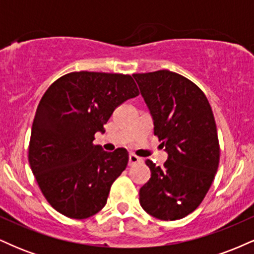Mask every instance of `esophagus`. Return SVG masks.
Returning a JSON list of instances; mask_svg holds the SVG:
<instances>
[{
    "label": "esophagus",
    "mask_w": 254,
    "mask_h": 254,
    "mask_svg": "<svg viewBox=\"0 0 254 254\" xmlns=\"http://www.w3.org/2000/svg\"><path fill=\"white\" fill-rule=\"evenodd\" d=\"M142 159L138 157L135 154H130L129 155V165H135V164H141Z\"/></svg>",
    "instance_id": "34e87169"
}]
</instances>
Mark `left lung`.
Wrapping results in <instances>:
<instances>
[{
  "instance_id": "8db88e82",
  "label": "left lung",
  "mask_w": 254,
  "mask_h": 254,
  "mask_svg": "<svg viewBox=\"0 0 254 254\" xmlns=\"http://www.w3.org/2000/svg\"><path fill=\"white\" fill-rule=\"evenodd\" d=\"M132 76L153 118L154 135L168 154L162 168L145 161L151 177L139 189V204L159 220H179L202 203L217 172L220 147L210 104L196 84L177 72Z\"/></svg>"
}]
</instances>
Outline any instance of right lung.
Returning a JSON list of instances; mask_svg holds the SVG:
<instances>
[{"label": "right lung", "instance_id": "add662e5", "mask_svg": "<svg viewBox=\"0 0 254 254\" xmlns=\"http://www.w3.org/2000/svg\"><path fill=\"white\" fill-rule=\"evenodd\" d=\"M139 94L130 75L75 71L60 77L40 100L32 125L28 161L44 197L66 217L82 220L107 202L127 168L124 148L94 145L116 107Z\"/></svg>", "mask_w": 254, "mask_h": 254}]
</instances>
